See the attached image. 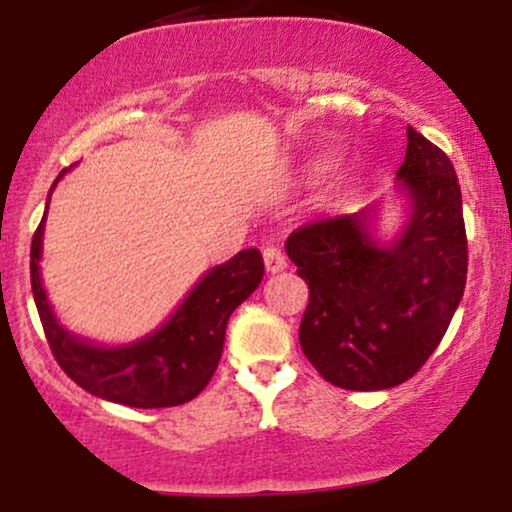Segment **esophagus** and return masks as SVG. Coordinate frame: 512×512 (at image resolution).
<instances>
[{"instance_id":"esophagus-1","label":"esophagus","mask_w":512,"mask_h":512,"mask_svg":"<svg viewBox=\"0 0 512 512\" xmlns=\"http://www.w3.org/2000/svg\"><path fill=\"white\" fill-rule=\"evenodd\" d=\"M262 257H264V267H267V272L276 274L286 267L284 252H281L279 248H274V245H267V248L262 250Z\"/></svg>"}]
</instances>
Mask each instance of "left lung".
Returning a JSON list of instances; mask_svg holds the SVG:
<instances>
[{
    "mask_svg": "<svg viewBox=\"0 0 512 512\" xmlns=\"http://www.w3.org/2000/svg\"><path fill=\"white\" fill-rule=\"evenodd\" d=\"M397 170L407 228L370 236L375 207L296 228L286 252L308 281L301 349L327 383L387 390L416 373L448 330L467 281L462 195L450 158L414 127Z\"/></svg>",
    "mask_w": 512,
    "mask_h": 512,
    "instance_id": "left-lung-1",
    "label": "left lung"
}]
</instances>
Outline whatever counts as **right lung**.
Returning a JSON list of instances; mask_svg holds the SVG:
<instances>
[{
    "mask_svg": "<svg viewBox=\"0 0 512 512\" xmlns=\"http://www.w3.org/2000/svg\"><path fill=\"white\" fill-rule=\"evenodd\" d=\"M64 173L67 168L55 185ZM43 228L45 214L31 243V289L50 351L64 373L91 395L125 407L163 409L195 399L219 366L228 317L260 286V250H240L233 260L209 269L166 325L142 342L98 346L64 330L52 313L38 267Z\"/></svg>",
    "mask_w": 512,
    "mask_h": 512,
    "instance_id": "right-lung-1",
    "label": "right lung"
}]
</instances>
